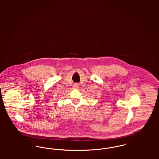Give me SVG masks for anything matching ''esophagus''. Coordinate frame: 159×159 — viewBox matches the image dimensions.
Returning <instances> with one entry per match:
<instances>
[{"instance_id": "obj_1", "label": "esophagus", "mask_w": 159, "mask_h": 159, "mask_svg": "<svg viewBox=\"0 0 159 159\" xmlns=\"http://www.w3.org/2000/svg\"><path fill=\"white\" fill-rule=\"evenodd\" d=\"M73 88L75 89H78L79 88V83H75L73 84Z\"/></svg>"}]
</instances>
